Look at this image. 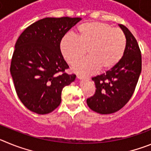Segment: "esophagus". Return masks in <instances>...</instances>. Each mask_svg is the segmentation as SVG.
I'll use <instances>...</instances> for the list:
<instances>
[{
	"instance_id": "obj_1",
	"label": "esophagus",
	"mask_w": 151,
	"mask_h": 151,
	"mask_svg": "<svg viewBox=\"0 0 151 151\" xmlns=\"http://www.w3.org/2000/svg\"><path fill=\"white\" fill-rule=\"evenodd\" d=\"M77 78H78V79H89L88 77H85V76H82V75H77Z\"/></svg>"
}]
</instances>
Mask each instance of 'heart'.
Segmentation results:
<instances>
[{"label": "heart", "mask_w": 151, "mask_h": 151, "mask_svg": "<svg viewBox=\"0 0 151 151\" xmlns=\"http://www.w3.org/2000/svg\"><path fill=\"white\" fill-rule=\"evenodd\" d=\"M77 36L68 33L60 42V50L65 60L73 64L85 55L88 57L73 66V71L92 74L101 68L108 70L122 60L126 47L123 31L105 22H88L77 28Z\"/></svg>", "instance_id": "b5f03b06"}]
</instances>
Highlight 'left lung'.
Returning a JSON list of instances; mask_svg holds the SVG:
<instances>
[{"instance_id":"left-lung-1","label":"left lung","mask_w":151,"mask_h":151,"mask_svg":"<svg viewBox=\"0 0 151 151\" xmlns=\"http://www.w3.org/2000/svg\"><path fill=\"white\" fill-rule=\"evenodd\" d=\"M126 37V47L117 65L93 77L95 94L87 99L91 110L110 114L122 109L132 96L141 72V54L138 44L128 28L119 24Z\"/></svg>"}]
</instances>
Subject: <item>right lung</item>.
<instances>
[{
    "instance_id": "1",
    "label": "right lung",
    "mask_w": 151,
    "mask_h": 151,
    "mask_svg": "<svg viewBox=\"0 0 151 151\" xmlns=\"http://www.w3.org/2000/svg\"><path fill=\"white\" fill-rule=\"evenodd\" d=\"M82 19L47 17L26 28L19 35L12 57L10 73L16 91L24 106L38 114H47L60 104L63 88L76 75L60 50L62 38Z\"/></svg>"
}]
</instances>
